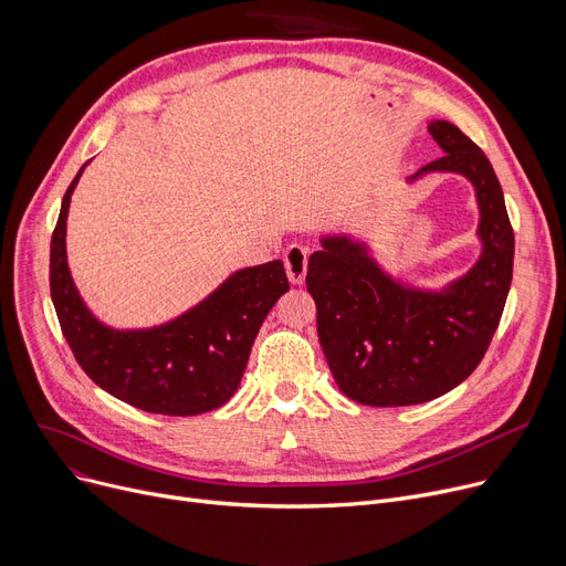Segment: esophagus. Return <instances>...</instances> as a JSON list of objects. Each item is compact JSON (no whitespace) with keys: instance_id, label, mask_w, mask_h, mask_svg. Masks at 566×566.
<instances>
[{"instance_id":"34e87169","label":"esophagus","mask_w":566,"mask_h":566,"mask_svg":"<svg viewBox=\"0 0 566 566\" xmlns=\"http://www.w3.org/2000/svg\"><path fill=\"white\" fill-rule=\"evenodd\" d=\"M307 256L310 248L307 245H289L284 252V268L286 275L293 284H303L307 275Z\"/></svg>"}]
</instances>
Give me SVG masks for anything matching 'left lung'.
I'll return each instance as SVG.
<instances>
[{
    "instance_id": "obj_1",
    "label": "left lung",
    "mask_w": 566,
    "mask_h": 566,
    "mask_svg": "<svg viewBox=\"0 0 566 566\" xmlns=\"http://www.w3.org/2000/svg\"><path fill=\"white\" fill-rule=\"evenodd\" d=\"M442 158L406 178L459 174L478 201L480 256L444 286L395 277L353 233H323L310 256L307 289L316 331L339 390L365 406H412L454 390L484 358L514 268V231L497 176L482 148L454 124L433 118Z\"/></svg>"
}]
</instances>
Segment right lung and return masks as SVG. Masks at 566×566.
I'll return each mask as SVG.
<instances>
[{"label": "right lung", "mask_w": 566, "mask_h": 566, "mask_svg": "<svg viewBox=\"0 0 566 566\" xmlns=\"http://www.w3.org/2000/svg\"><path fill=\"white\" fill-rule=\"evenodd\" d=\"M69 186L50 243V293L64 337L98 388L146 412L199 415L227 403L241 385L268 312L289 291L280 259L231 273L203 301L151 328H112L80 295L66 254Z\"/></svg>", "instance_id": "1"}]
</instances>
